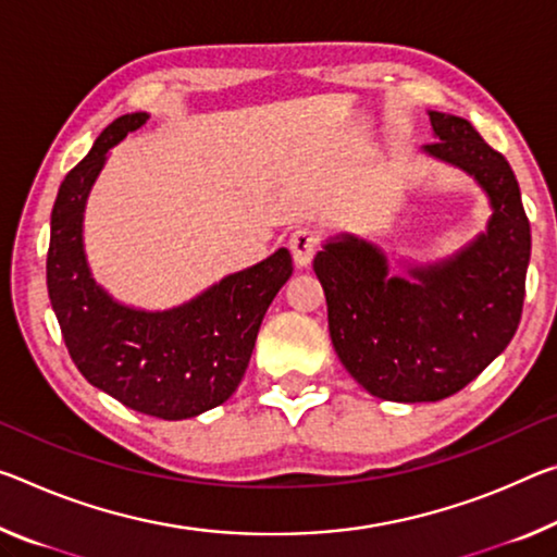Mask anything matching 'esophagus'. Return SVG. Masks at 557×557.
I'll return each mask as SVG.
<instances>
[{"label": "esophagus", "instance_id": "1", "mask_svg": "<svg viewBox=\"0 0 557 557\" xmlns=\"http://www.w3.org/2000/svg\"><path fill=\"white\" fill-rule=\"evenodd\" d=\"M289 250H293L297 268H307L317 250H320V233L312 231V227H297V231L289 235Z\"/></svg>", "mask_w": 557, "mask_h": 557}]
</instances>
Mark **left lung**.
I'll return each instance as SVG.
<instances>
[{"label":"left lung","mask_w":557,"mask_h":557,"mask_svg":"<svg viewBox=\"0 0 557 557\" xmlns=\"http://www.w3.org/2000/svg\"><path fill=\"white\" fill-rule=\"evenodd\" d=\"M423 153L461 168L491 200L488 231L454 258L389 277L382 250L355 235L314 258L330 337L344 369L386 401H441L461 392L518 330L531 262V223L513 171L469 121L429 111Z\"/></svg>","instance_id":"8db88e82"}]
</instances>
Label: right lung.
Instances as JSON below:
<instances>
[{
	"label": "right lung",
	"instance_id": "obj_1",
	"mask_svg": "<svg viewBox=\"0 0 557 557\" xmlns=\"http://www.w3.org/2000/svg\"><path fill=\"white\" fill-rule=\"evenodd\" d=\"M146 121L148 113H126L109 123L84 161L66 173L51 210L47 287L61 337L86 382L128 409L178 421L231 399L262 317L293 275V258L280 247L165 312L134 310L96 285L82 240L88 190L109 148Z\"/></svg>",
	"mask_w": 557,
	"mask_h": 557
}]
</instances>
